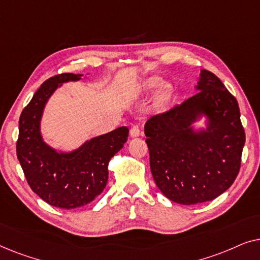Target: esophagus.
<instances>
[{
  "label": "esophagus",
  "instance_id": "obj_1",
  "mask_svg": "<svg viewBox=\"0 0 260 260\" xmlns=\"http://www.w3.org/2000/svg\"><path fill=\"white\" fill-rule=\"evenodd\" d=\"M130 136L133 138H136L138 136H141L140 127H138L137 125H134L133 127H131V129H130Z\"/></svg>",
  "mask_w": 260,
  "mask_h": 260
}]
</instances>
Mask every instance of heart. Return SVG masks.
<instances>
[{
  "instance_id": "obj_1",
  "label": "heart",
  "mask_w": 260,
  "mask_h": 260,
  "mask_svg": "<svg viewBox=\"0 0 260 260\" xmlns=\"http://www.w3.org/2000/svg\"><path fill=\"white\" fill-rule=\"evenodd\" d=\"M162 83V79L159 77H150L147 80H144L140 86H138V93L140 94H147L149 92L155 90L156 87H158ZM174 88L170 84L166 83L159 87L158 93H157V104L163 105L169 101L170 97L173 95Z\"/></svg>"
}]
</instances>
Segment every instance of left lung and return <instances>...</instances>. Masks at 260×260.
<instances>
[{
  "label": "left lung",
  "mask_w": 260,
  "mask_h": 260,
  "mask_svg": "<svg viewBox=\"0 0 260 260\" xmlns=\"http://www.w3.org/2000/svg\"><path fill=\"white\" fill-rule=\"evenodd\" d=\"M195 91L144 126L156 186L181 205L212 201L229 189L245 144L239 105L221 80L201 70ZM202 119L205 127L194 125Z\"/></svg>",
  "instance_id": "1"
}]
</instances>
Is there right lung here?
Segmentation results:
<instances>
[{"instance_id": "right-lung-1", "label": "right lung", "mask_w": 260, "mask_h": 260, "mask_svg": "<svg viewBox=\"0 0 260 260\" xmlns=\"http://www.w3.org/2000/svg\"><path fill=\"white\" fill-rule=\"evenodd\" d=\"M83 76L62 73L49 78L20 116L17 158L31 190L53 207L78 208L101 195L108 183L110 159L129 136V129L120 126L70 151L56 150L46 143L41 134L46 104L56 88L80 80Z\"/></svg>"}]
</instances>
